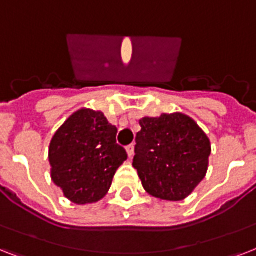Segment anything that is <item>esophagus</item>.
I'll return each instance as SVG.
<instances>
[{"label": "esophagus", "instance_id": "34e87169", "mask_svg": "<svg viewBox=\"0 0 256 256\" xmlns=\"http://www.w3.org/2000/svg\"><path fill=\"white\" fill-rule=\"evenodd\" d=\"M126 154H128V156L130 158H132L134 154V144H130V146H126Z\"/></svg>", "mask_w": 256, "mask_h": 256}]
</instances>
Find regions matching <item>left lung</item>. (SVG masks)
<instances>
[{"instance_id":"8db88e82","label":"left lung","mask_w":256,"mask_h":256,"mask_svg":"<svg viewBox=\"0 0 256 256\" xmlns=\"http://www.w3.org/2000/svg\"><path fill=\"white\" fill-rule=\"evenodd\" d=\"M134 167L142 187L158 199H186L204 179L211 155L210 138L191 118L163 114L140 120Z\"/></svg>"}]
</instances>
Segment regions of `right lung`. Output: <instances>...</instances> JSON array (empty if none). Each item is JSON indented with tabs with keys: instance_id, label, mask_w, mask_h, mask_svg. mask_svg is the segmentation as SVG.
Returning <instances> with one entry per match:
<instances>
[{
	"instance_id": "obj_1",
	"label": "right lung",
	"mask_w": 256,
	"mask_h": 256,
	"mask_svg": "<svg viewBox=\"0 0 256 256\" xmlns=\"http://www.w3.org/2000/svg\"><path fill=\"white\" fill-rule=\"evenodd\" d=\"M116 134L104 114L92 110H77L54 134L49 146L52 180L70 202L94 203L106 195L128 158Z\"/></svg>"
}]
</instances>
